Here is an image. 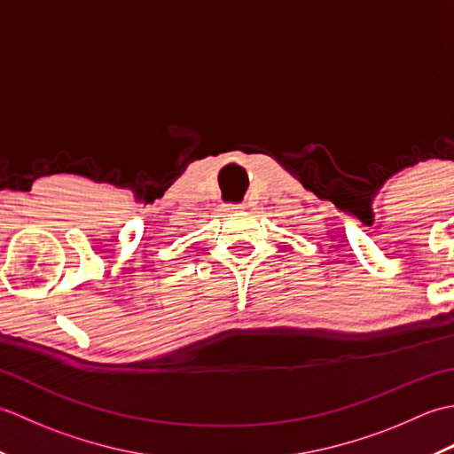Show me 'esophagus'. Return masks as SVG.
<instances>
[{
    "label": "esophagus",
    "instance_id": "esophagus-1",
    "mask_svg": "<svg viewBox=\"0 0 454 454\" xmlns=\"http://www.w3.org/2000/svg\"><path fill=\"white\" fill-rule=\"evenodd\" d=\"M242 208H244L242 202H230V205H226L228 212H238V210H242Z\"/></svg>",
    "mask_w": 454,
    "mask_h": 454
}]
</instances>
